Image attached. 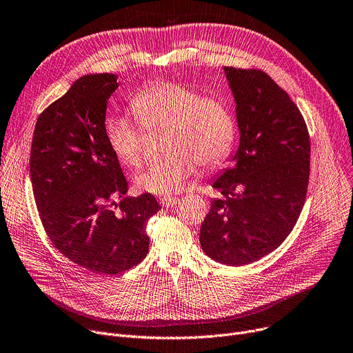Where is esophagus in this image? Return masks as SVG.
<instances>
[{"label":"esophagus","mask_w":353,"mask_h":353,"mask_svg":"<svg viewBox=\"0 0 353 353\" xmlns=\"http://www.w3.org/2000/svg\"><path fill=\"white\" fill-rule=\"evenodd\" d=\"M177 201H179V199H177V197H173V196H164V197H161V200H160L161 205H163V207H168V208L176 205Z\"/></svg>","instance_id":"obj_1"}]
</instances>
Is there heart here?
<instances>
[{
  "mask_svg": "<svg viewBox=\"0 0 353 353\" xmlns=\"http://www.w3.org/2000/svg\"><path fill=\"white\" fill-rule=\"evenodd\" d=\"M137 123L129 114H112L106 122L108 142L116 157L139 166L145 156V130L168 128L164 149L169 153L140 170L134 183L152 194L180 192L197 163L216 166L230 154L236 122L228 106L176 82H159L137 92L130 101Z\"/></svg>",
  "mask_w": 353,
  "mask_h": 353,
  "instance_id": "heart-1",
  "label": "heart"
}]
</instances>
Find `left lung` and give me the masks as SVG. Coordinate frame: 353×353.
<instances>
[{"instance_id": "left-lung-1", "label": "left lung", "mask_w": 353, "mask_h": 353, "mask_svg": "<svg viewBox=\"0 0 353 353\" xmlns=\"http://www.w3.org/2000/svg\"><path fill=\"white\" fill-rule=\"evenodd\" d=\"M240 130L232 166L214 179V199L200 228L203 251L225 265H247L278 248L292 231L310 180L303 117L265 72L224 66Z\"/></svg>"}]
</instances>
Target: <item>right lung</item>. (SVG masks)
<instances>
[{
    "label": "right lung",
    "mask_w": 353,
    "mask_h": 353,
    "mask_svg": "<svg viewBox=\"0 0 353 353\" xmlns=\"http://www.w3.org/2000/svg\"><path fill=\"white\" fill-rule=\"evenodd\" d=\"M117 88L113 74L75 81L39 114L30 157L34 197L50 240L68 260L105 275L143 260L146 224L160 210L150 193L125 196L128 181L105 126L108 99Z\"/></svg>",
    "instance_id": "1"
}]
</instances>
